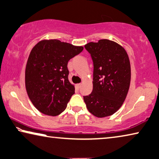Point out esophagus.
<instances>
[{"label": "esophagus", "mask_w": 159, "mask_h": 159, "mask_svg": "<svg viewBox=\"0 0 159 159\" xmlns=\"http://www.w3.org/2000/svg\"><path fill=\"white\" fill-rule=\"evenodd\" d=\"M81 85H82L81 83H78V84H76V87L79 89V88L81 87Z\"/></svg>", "instance_id": "esophagus-1"}]
</instances>
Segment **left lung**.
Instances as JSON below:
<instances>
[{"mask_svg": "<svg viewBox=\"0 0 159 159\" xmlns=\"http://www.w3.org/2000/svg\"><path fill=\"white\" fill-rule=\"evenodd\" d=\"M93 61V89L83 96L87 109L98 118L116 112L125 101L130 88V63L121 45L107 39L85 45Z\"/></svg>", "mask_w": 159, "mask_h": 159, "instance_id": "1", "label": "left lung"}]
</instances>
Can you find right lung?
Here are the masks:
<instances>
[{
	"instance_id": "1",
	"label": "right lung",
	"mask_w": 159,
	"mask_h": 159,
	"mask_svg": "<svg viewBox=\"0 0 159 159\" xmlns=\"http://www.w3.org/2000/svg\"><path fill=\"white\" fill-rule=\"evenodd\" d=\"M83 46L59 40H43L32 48L25 70V85L34 106L45 115L55 116L66 108L75 93L68 79L67 64Z\"/></svg>"
}]
</instances>
